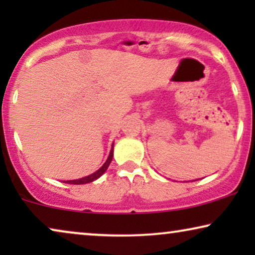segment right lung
<instances>
[{"instance_id": "right-lung-1", "label": "right lung", "mask_w": 255, "mask_h": 255, "mask_svg": "<svg viewBox=\"0 0 255 255\" xmlns=\"http://www.w3.org/2000/svg\"><path fill=\"white\" fill-rule=\"evenodd\" d=\"M113 156H114V144H113V147H111V151H110V154L108 156L107 161L103 163V166L101 167L99 170H96L95 173L90 174V175L86 176V177H82V179H78V180H69V181H65V183H69V184H85V183H89V182H93V181H95L99 179V177L104 174V172L108 169V167H109L111 160H113Z\"/></svg>"}]
</instances>
